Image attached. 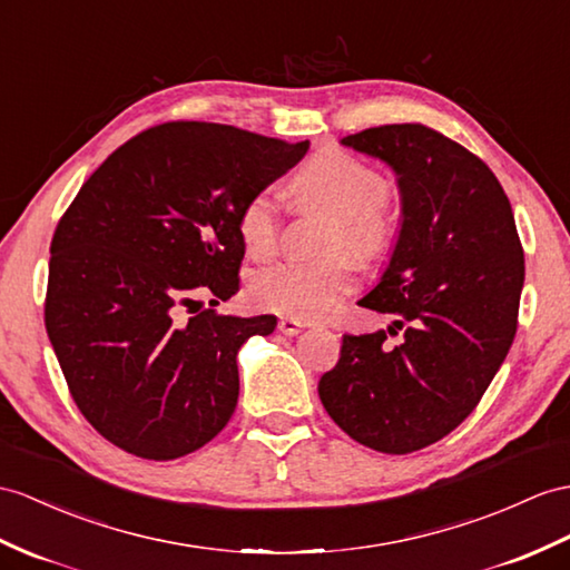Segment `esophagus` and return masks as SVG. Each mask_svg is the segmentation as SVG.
Instances as JSON below:
<instances>
[{
    "mask_svg": "<svg viewBox=\"0 0 570 570\" xmlns=\"http://www.w3.org/2000/svg\"><path fill=\"white\" fill-rule=\"evenodd\" d=\"M304 328L302 318H293V316H281V322H277V331L285 333V336H297V333Z\"/></svg>",
    "mask_w": 570,
    "mask_h": 570,
    "instance_id": "obj_1",
    "label": "esophagus"
}]
</instances>
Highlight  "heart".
<instances>
[{"instance_id":"1","label":"heart","mask_w":570,"mask_h":570,"mask_svg":"<svg viewBox=\"0 0 570 570\" xmlns=\"http://www.w3.org/2000/svg\"><path fill=\"white\" fill-rule=\"evenodd\" d=\"M293 188L302 203L318 205L333 217L326 248L348 246L372 258L392 244L396 219L386 196L390 184L370 164L348 151L326 149L295 176ZM239 237L248 256L268 258L281 234V213L273 193L258 190L239 210ZM355 283V263L336 254L316 263H273L254 275L252 297L263 309L293 318H324L338 307Z\"/></svg>"}]
</instances>
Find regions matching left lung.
Here are the masks:
<instances>
[{"mask_svg": "<svg viewBox=\"0 0 570 570\" xmlns=\"http://www.w3.org/2000/svg\"><path fill=\"white\" fill-rule=\"evenodd\" d=\"M399 176V242L377 287L357 304L392 314L386 331L345 333L318 380L336 425L360 445L409 454L442 440L476 409L518 331L524 252L493 171L421 122L341 140Z\"/></svg>", "mask_w": 570, "mask_h": 570, "instance_id": "obj_1", "label": "left lung"}]
</instances>
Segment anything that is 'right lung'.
I'll list each match as a JSON object with an SVG mask.
<instances>
[{"label": "right lung", "mask_w": 570, "mask_h": 570, "mask_svg": "<svg viewBox=\"0 0 570 570\" xmlns=\"http://www.w3.org/2000/svg\"><path fill=\"white\" fill-rule=\"evenodd\" d=\"M307 149L234 125L161 122L120 145L60 217L48 338L77 409L116 448L176 460L232 419L237 353L277 324L215 309L239 289V210Z\"/></svg>", "instance_id": "right-lung-1"}]
</instances>
